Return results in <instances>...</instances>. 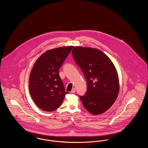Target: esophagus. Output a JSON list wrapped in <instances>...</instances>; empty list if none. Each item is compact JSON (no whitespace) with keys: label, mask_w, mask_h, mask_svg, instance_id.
Masks as SVG:
<instances>
[{"label":"esophagus","mask_w":148,"mask_h":148,"mask_svg":"<svg viewBox=\"0 0 148 148\" xmlns=\"http://www.w3.org/2000/svg\"><path fill=\"white\" fill-rule=\"evenodd\" d=\"M75 92H76V89H75V88H74L72 89V90H71V92L73 94V93H75Z\"/></svg>","instance_id":"obj_1"}]
</instances>
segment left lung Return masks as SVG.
Here are the masks:
<instances>
[{"label":"left lung","mask_w":148,"mask_h":148,"mask_svg":"<svg viewBox=\"0 0 148 148\" xmlns=\"http://www.w3.org/2000/svg\"><path fill=\"white\" fill-rule=\"evenodd\" d=\"M72 55L86 80V92L79 97L85 108L93 115L106 112L119 91L118 74L113 62L103 52L92 48L76 47Z\"/></svg>","instance_id":"1"}]
</instances>
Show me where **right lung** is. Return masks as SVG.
Masks as SVG:
<instances>
[{
  "label": "right lung",
  "instance_id": "obj_1",
  "mask_svg": "<svg viewBox=\"0 0 148 148\" xmlns=\"http://www.w3.org/2000/svg\"><path fill=\"white\" fill-rule=\"evenodd\" d=\"M74 47L49 50L39 57L31 71L29 89L35 104L44 111L56 110L66 94L59 69Z\"/></svg>",
  "mask_w": 148,
  "mask_h": 148
}]
</instances>
